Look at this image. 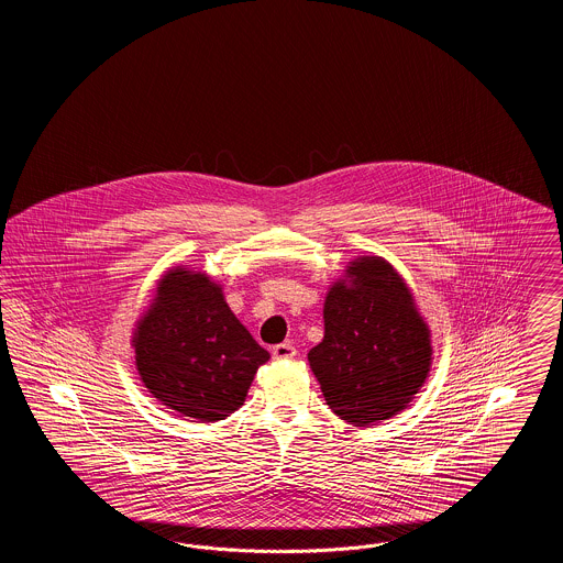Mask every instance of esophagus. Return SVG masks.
I'll use <instances>...</instances> for the list:
<instances>
[{"label":"esophagus","mask_w":563,"mask_h":563,"mask_svg":"<svg viewBox=\"0 0 563 563\" xmlns=\"http://www.w3.org/2000/svg\"><path fill=\"white\" fill-rule=\"evenodd\" d=\"M295 354H297V350H295L294 344H289V342L276 344V346L272 349V356H274L276 361H289V358H294Z\"/></svg>","instance_id":"34e87169"}]
</instances>
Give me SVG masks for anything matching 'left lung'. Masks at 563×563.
<instances>
[{
  "instance_id": "1",
  "label": "left lung",
  "mask_w": 563,
  "mask_h": 563,
  "mask_svg": "<svg viewBox=\"0 0 563 563\" xmlns=\"http://www.w3.org/2000/svg\"><path fill=\"white\" fill-rule=\"evenodd\" d=\"M322 319L324 338L308 361L331 411L354 427L402 411L429 377L432 346L401 274L377 255L350 262Z\"/></svg>"
}]
</instances>
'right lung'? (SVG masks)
I'll use <instances>...</instances> for the list:
<instances>
[{
	"label": "right lung",
	"mask_w": 563,
	"mask_h": 563,
	"mask_svg": "<svg viewBox=\"0 0 563 563\" xmlns=\"http://www.w3.org/2000/svg\"><path fill=\"white\" fill-rule=\"evenodd\" d=\"M134 361L145 388L168 409L217 422L234 413L269 358L207 274L173 268L136 322Z\"/></svg>",
	"instance_id": "obj_1"
}]
</instances>
